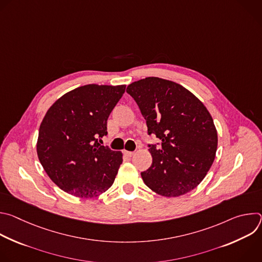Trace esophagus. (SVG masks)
<instances>
[{"label":"esophagus","mask_w":262,"mask_h":262,"mask_svg":"<svg viewBox=\"0 0 262 262\" xmlns=\"http://www.w3.org/2000/svg\"><path fill=\"white\" fill-rule=\"evenodd\" d=\"M124 154H125V156H127V157H129V158H132L133 156H135V152H133V151H124Z\"/></svg>","instance_id":"obj_1"}]
</instances>
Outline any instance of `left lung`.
I'll return each mask as SVG.
<instances>
[{
  "instance_id": "1",
  "label": "left lung",
  "mask_w": 262,
  "mask_h": 262,
  "mask_svg": "<svg viewBox=\"0 0 262 262\" xmlns=\"http://www.w3.org/2000/svg\"><path fill=\"white\" fill-rule=\"evenodd\" d=\"M146 120L148 135L160 142L148 145L150 168L143 181L159 195L178 197L194 190L210 169L217 134L205 105L172 81L149 77L127 86Z\"/></svg>"
}]
</instances>
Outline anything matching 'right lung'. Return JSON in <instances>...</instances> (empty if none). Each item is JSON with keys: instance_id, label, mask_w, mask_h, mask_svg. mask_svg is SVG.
I'll use <instances>...</instances> for the list:
<instances>
[{"instance_id": "right-lung-1", "label": "right lung", "mask_w": 262, "mask_h": 262, "mask_svg": "<svg viewBox=\"0 0 262 262\" xmlns=\"http://www.w3.org/2000/svg\"><path fill=\"white\" fill-rule=\"evenodd\" d=\"M125 85L90 84L61 96L48 110L37 140V156L64 192L93 198L113 184L122 154L99 144Z\"/></svg>"}]
</instances>
